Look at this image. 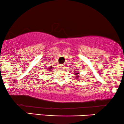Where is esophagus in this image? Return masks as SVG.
Wrapping results in <instances>:
<instances>
[{"label":"esophagus","mask_w":124,"mask_h":124,"mask_svg":"<svg viewBox=\"0 0 124 124\" xmlns=\"http://www.w3.org/2000/svg\"><path fill=\"white\" fill-rule=\"evenodd\" d=\"M64 67H65V64H61V68L62 69H63L64 68Z\"/></svg>","instance_id":"obj_1"}]
</instances>
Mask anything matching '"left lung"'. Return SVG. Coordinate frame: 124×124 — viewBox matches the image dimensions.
Masks as SVG:
<instances>
[{
	"instance_id": "8db88e82",
	"label": "left lung",
	"mask_w": 124,
	"mask_h": 124,
	"mask_svg": "<svg viewBox=\"0 0 124 124\" xmlns=\"http://www.w3.org/2000/svg\"><path fill=\"white\" fill-rule=\"evenodd\" d=\"M76 70H75V71H74V75H75L76 78H79V77H80V76H79V74H80V73L78 72V71H76Z\"/></svg>"
}]
</instances>
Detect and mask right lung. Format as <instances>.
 Here are the masks:
<instances>
[{"instance_id":"obj_1","label":"right lung","mask_w":124,"mask_h":124,"mask_svg":"<svg viewBox=\"0 0 124 124\" xmlns=\"http://www.w3.org/2000/svg\"><path fill=\"white\" fill-rule=\"evenodd\" d=\"M47 68L48 69H47V70H48V71H49V70L51 71V69H53V66H50V67H49V68Z\"/></svg>"}]
</instances>
